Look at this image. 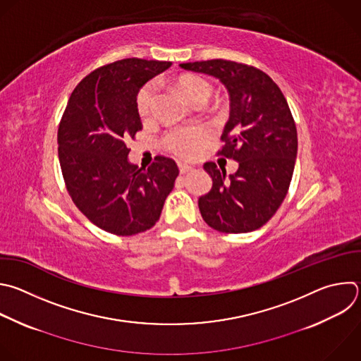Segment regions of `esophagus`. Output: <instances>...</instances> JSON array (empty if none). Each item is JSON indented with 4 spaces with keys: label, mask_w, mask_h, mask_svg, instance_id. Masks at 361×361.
<instances>
[{
    "label": "esophagus",
    "mask_w": 361,
    "mask_h": 361,
    "mask_svg": "<svg viewBox=\"0 0 361 361\" xmlns=\"http://www.w3.org/2000/svg\"><path fill=\"white\" fill-rule=\"evenodd\" d=\"M178 169H180V173H181V174H185V173L191 171L194 167H192V166H188V164H178Z\"/></svg>",
    "instance_id": "obj_1"
}]
</instances>
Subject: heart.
Instances as JSON below:
<instances>
[{
    "label": "heart",
    "instance_id": "obj_1",
    "mask_svg": "<svg viewBox=\"0 0 361 361\" xmlns=\"http://www.w3.org/2000/svg\"><path fill=\"white\" fill-rule=\"evenodd\" d=\"M180 92L195 106L204 104L214 92V86L204 78L195 75L180 76L176 82ZM156 103V86L147 83L140 89L136 99L137 113L142 118H149L153 113ZM207 140V130L200 126L176 128L167 132L163 137L164 147L180 159H192L201 150Z\"/></svg>",
    "mask_w": 361,
    "mask_h": 361
}]
</instances>
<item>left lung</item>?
<instances>
[{
  "instance_id": "obj_1",
  "label": "left lung",
  "mask_w": 361,
  "mask_h": 361,
  "mask_svg": "<svg viewBox=\"0 0 361 361\" xmlns=\"http://www.w3.org/2000/svg\"><path fill=\"white\" fill-rule=\"evenodd\" d=\"M185 71L219 79L229 94V120L218 152L238 161L226 177L215 163L204 164L212 188L200 197L204 221L225 233L265 225L283 202L298 154V132L279 86L261 69L224 59L180 63Z\"/></svg>"
}]
</instances>
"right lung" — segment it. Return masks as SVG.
<instances>
[{
    "label": "right lung",
    "mask_w": 361,
    "mask_h": 361,
    "mask_svg": "<svg viewBox=\"0 0 361 361\" xmlns=\"http://www.w3.org/2000/svg\"><path fill=\"white\" fill-rule=\"evenodd\" d=\"M171 66L128 58L107 63L73 89L58 129V154L66 190L80 212L114 235H136L160 218L178 167L157 156L147 169L128 159L129 139L142 130L140 87Z\"/></svg>",
    "instance_id": "right-lung-1"
}]
</instances>
